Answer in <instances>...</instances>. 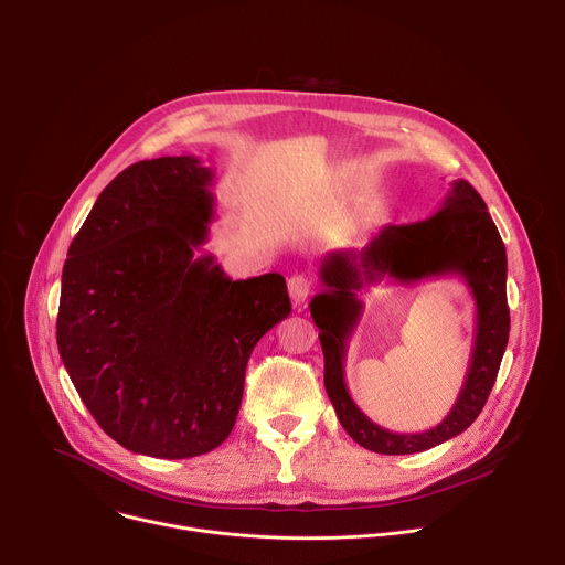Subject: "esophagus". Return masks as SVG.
Returning a JSON list of instances; mask_svg holds the SVG:
<instances>
[{
    "label": "esophagus",
    "instance_id": "esophagus-1",
    "mask_svg": "<svg viewBox=\"0 0 565 565\" xmlns=\"http://www.w3.org/2000/svg\"><path fill=\"white\" fill-rule=\"evenodd\" d=\"M310 288H312V284L306 275H292L288 279V292H290V299H292L295 306H301L308 299Z\"/></svg>",
    "mask_w": 565,
    "mask_h": 565
}]
</instances>
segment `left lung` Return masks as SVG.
<instances>
[{
  "label": "left lung",
  "instance_id": "1",
  "mask_svg": "<svg viewBox=\"0 0 565 565\" xmlns=\"http://www.w3.org/2000/svg\"><path fill=\"white\" fill-rule=\"evenodd\" d=\"M458 274L477 303L470 369L457 405L434 430L395 435L375 426L354 405L343 380L345 344L361 316L356 292L369 282H413ZM324 290L310 299V315L324 351V386L344 431L364 449L386 456L418 454L462 434L486 407L510 338L508 257L486 201L462 179L451 183L438 212L425 221L384 225L371 244L329 253L319 266Z\"/></svg>",
  "mask_w": 565,
  "mask_h": 565
}]
</instances>
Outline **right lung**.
Segmentation results:
<instances>
[{"mask_svg":"<svg viewBox=\"0 0 565 565\" xmlns=\"http://www.w3.org/2000/svg\"><path fill=\"white\" fill-rule=\"evenodd\" d=\"M214 172L196 156L140 160L98 196L62 270L57 349L118 445L192 458L232 431L257 342L290 312L279 273L232 281L199 257Z\"/></svg>","mask_w":565,"mask_h":565,"instance_id":"right-lung-1","label":"right lung"}]
</instances>
